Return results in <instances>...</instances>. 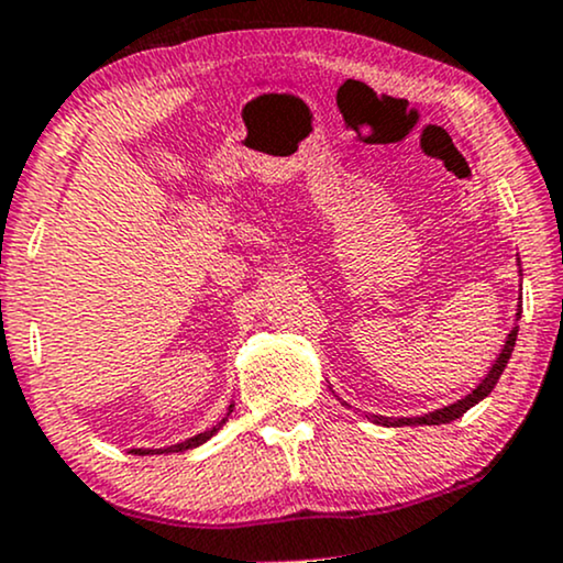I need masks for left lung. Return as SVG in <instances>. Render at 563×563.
Here are the masks:
<instances>
[{
  "mask_svg": "<svg viewBox=\"0 0 563 563\" xmlns=\"http://www.w3.org/2000/svg\"><path fill=\"white\" fill-rule=\"evenodd\" d=\"M519 318H521V309H519V312H516V320H519ZM516 335H519V325H516L514 331L508 333L506 346L500 349V354H497L495 365L489 367V373L482 378V384L476 386V389L471 391V394H466V397H463V399H457V402H452V405H448V407H439V410H434V412H426V416H416V418L371 416V421H373V423H380V426H439V423L455 421V418H461L463 412L471 410V407L479 405L482 399L487 397V394L495 389L497 378H500L503 371H506V365H508V360H510V352H514V346H516Z\"/></svg>",
  "mask_w": 563,
  "mask_h": 563,
  "instance_id": "1",
  "label": "left lung"
}]
</instances>
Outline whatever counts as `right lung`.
<instances>
[{"mask_svg":"<svg viewBox=\"0 0 563 563\" xmlns=\"http://www.w3.org/2000/svg\"><path fill=\"white\" fill-rule=\"evenodd\" d=\"M232 407H235V405H230V407H228V416H224V418H222V421H219L217 426H211V429H209V431H203V434H196V437L185 439V442H179V444H172V448H161V450H142V448H140V450H132V452H134V455H158V452H183V450H192V448H198V444L209 442V439H211V437H214L219 429H222V426H224V421H228V418H230Z\"/></svg>","mask_w":563,"mask_h":563,"instance_id":"add662e5","label":"right lung"}]
</instances>
